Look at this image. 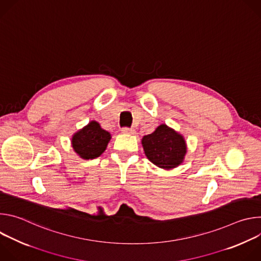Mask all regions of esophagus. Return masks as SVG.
<instances>
[{"instance_id": "obj_1", "label": "esophagus", "mask_w": 261, "mask_h": 261, "mask_svg": "<svg viewBox=\"0 0 261 261\" xmlns=\"http://www.w3.org/2000/svg\"><path fill=\"white\" fill-rule=\"evenodd\" d=\"M122 133L133 135V134H135V130L133 128H123L122 129Z\"/></svg>"}]
</instances>
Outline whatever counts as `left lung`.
I'll use <instances>...</instances> for the list:
<instances>
[{
	"mask_svg": "<svg viewBox=\"0 0 261 261\" xmlns=\"http://www.w3.org/2000/svg\"><path fill=\"white\" fill-rule=\"evenodd\" d=\"M141 144L146 158L165 170L179 166L187 154L184 136L166 124H161L153 133L143 136Z\"/></svg>",
	"mask_w": 261,
	"mask_h": 261,
	"instance_id": "obj_1",
	"label": "left lung"
}]
</instances>
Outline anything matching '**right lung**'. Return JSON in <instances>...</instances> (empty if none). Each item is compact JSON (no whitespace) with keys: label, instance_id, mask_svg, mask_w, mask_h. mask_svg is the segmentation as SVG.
I'll return each mask as SVG.
<instances>
[{"label":"right lung","instance_id":"add662e5","mask_svg":"<svg viewBox=\"0 0 261 261\" xmlns=\"http://www.w3.org/2000/svg\"><path fill=\"white\" fill-rule=\"evenodd\" d=\"M111 139V134L102 129L96 121H91L72 135L73 151L82 159H95L102 155Z\"/></svg>","mask_w":261,"mask_h":261}]
</instances>
